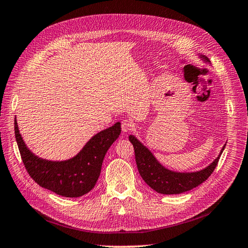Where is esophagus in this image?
Wrapping results in <instances>:
<instances>
[{
    "label": "esophagus",
    "mask_w": 248,
    "mask_h": 248,
    "mask_svg": "<svg viewBox=\"0 0 248 248\" xmlns=\"http://www.w3.org/2000/svg\"><path fill=\"white\" fill-rule=\"evenodd\" d=\"M121 128L124 132L130 131L133 128V123L130 119H124L121 123Z\"/></svg>",
    "instance_id": "34e87169"
}]
</instances>
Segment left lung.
Listing matches in <instances>:
<instances>
[{
    "instance_id": "8db88e82",
    "label": "left lung",
    "mask_w": 248,
    "mask_h": 248,
    "mask_svg": "<svg viewBox=\"0 0 248 248\" xmlns=\"http://www.w3.org/2000/svg\"><path fill=\"white\" fill-rule=\"evenodd\" d=\"M206 61L209 59L204 57ZM129 140L134 149L136 161L140 177L152 189L162 194H179L196 188L205 182L214 171L220 155L226 146H223L219 156L205 170L196 172H176L163 168L157 161L152 153L141 145L133 136H129Z\"/></svg>"
}]
</instances>
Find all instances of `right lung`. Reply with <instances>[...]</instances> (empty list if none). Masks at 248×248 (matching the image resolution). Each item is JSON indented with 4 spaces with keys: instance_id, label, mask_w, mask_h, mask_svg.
Wrapping results in <instances>:
<instances>
[{
    "instance_id": "1",
    "label": "right lung",
    "mask_w": 248,
    "mask_h": 248,
    "mask_svg": "<svg viewBox=\"0 0 248 248\" xmlns=\"http://www.w3.org/2000/svg\"><path fill=\"white\" fill-rule=\"evenodd\" d=\"M14 132L22 162L34 181L59 196L78 198L94 188L108 148L121 133V123L97 133L81 151L66 161L41 159L27 148L14 120Z\"/></svg>"
}]
</instances>
